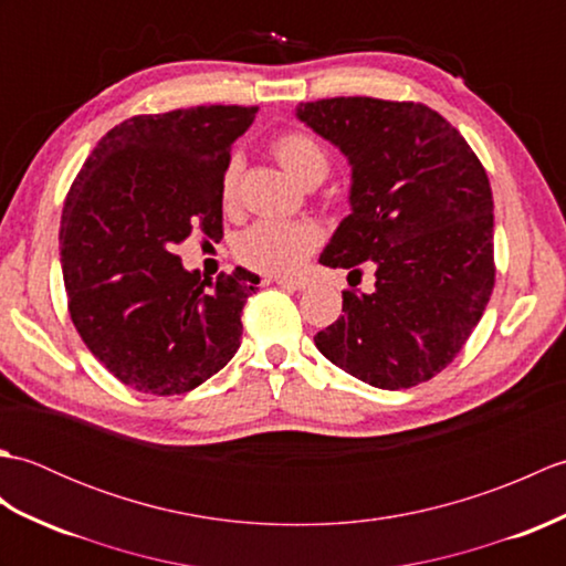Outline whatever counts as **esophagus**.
Segmentation results:
<instances>
[{
  "label": "esophagus",
  "instance_id": "obj_1",
  "mask_svg": "<svg viewBox=\"0 0 566 566\" xmlns=\"http://www.w3.org/2000/svg\"><path fill=\"white\" fill-rule=\"evenodd\" d=\"M274 282L284 286V290H292V292H304L308 286V280H290V276H274Z\"/></svg>",
  "mask_w": 566,
  "mask_h": 566
}]
</instances>
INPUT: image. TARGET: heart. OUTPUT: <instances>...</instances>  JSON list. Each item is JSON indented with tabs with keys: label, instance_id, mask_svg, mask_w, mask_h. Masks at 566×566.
<instances>
[{
	"label": "heart",
	"instance_id": "obj_1",
	"mask_svg": "<svg viewBox=\"0 0 566 566\" xmlns=\"http://www.w3.org/2000/svg\"><path fill=\"white\" fill-rule=\"evenodd\" d=\"M274 158L302 185H318L331 170V155L306 130H284L272 140ZM240 163L226 165L221 179L223 203L235 201ZM321 243V231L311 221H258L235 238V258L250 270L264 274H292Z\"/></svg>",
	"mask_w": 566,
	"mask_h": 566
}]
</instances>
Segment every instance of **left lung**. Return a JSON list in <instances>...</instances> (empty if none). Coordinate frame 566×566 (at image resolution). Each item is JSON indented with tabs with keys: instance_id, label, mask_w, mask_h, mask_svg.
I'll return each instance as SVG.
<instances>
[{
	"instance_id": "1",
	"label": "left lung",
	"mask_w": 566,
	"mask_h": 566,
	"mask_svg": "<svg viewBox=\"0 0 566 566\" xmlns=\"http://www.w3.org/2000/svg\"><path fill=\"white\" fill-rule=\"evenodd\" d=\"M296 116L353 165V213L321 264L377 268L375 292L345 290L343 316L316 335V347L377 389L432 379L460 355L496 282L482 160L420 102L333 97L302 104Z\"/></svg>"
}]
</instances>
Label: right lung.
Instances as JSON below:
<instances>
[{"label":"right lung","mask_w":566,"mask_h":566,"mask_svg":"<svg viewBox=\"0 0 566 566\" xmlns=\"http://www.w3.org/2000/svg\"><path fill=\"white\" fill-rule=\"evenodd\" d=\"M258 106H191L126 118L72 182L60 219L67 311L90 353L130 389L191 391L228 365L255 276L182 268L191 231L223 238L221 179Z\"/></svg>","instance_id":"obj_1"}]
</instances>
